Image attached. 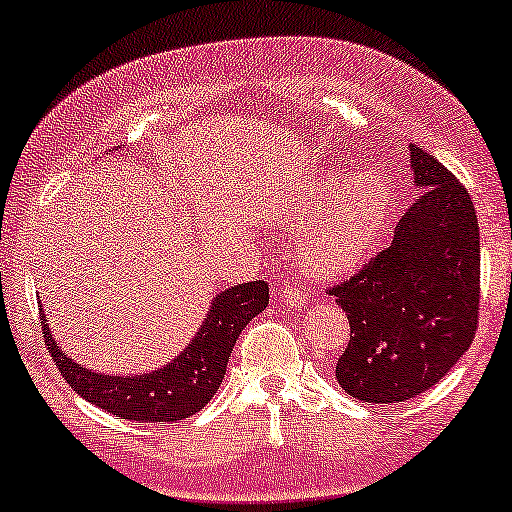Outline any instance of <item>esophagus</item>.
<instances>
[{"label":"esophagus","instance_id":"obj_1","mask_svg":"<svg viewBox=\"0 0 512 512\" xmlns=\"http://www.w3.org/2000/svg\"><path fill=\"white\" fill-rule=\"evenodd\" d=\"M276 300H279L283 307H303L307 295L303 291H298V288H286Z\"/></svg>","mask_w":512,"mask_h":512}]
</instances>
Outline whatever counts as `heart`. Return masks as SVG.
Returning a JSON list of instances; mask_svg holds the SVG:
<instances>
[{
    "label": "heart",
    "instance_id": "b5f03b06",
    "mask_svg": "<svg viewBox=\"0 0 512 512\" xmlns=\"http://www.w3.org/2000/svg\"><path fill=\"white\" fill-rule=\"evenodd\" d=\"M393 188L379 169H362L338 181L336 171L315 183L295 224L310 221L298 243V262L319 279H334L360 264L374 250L391 209Z\"/></svg>",
    "mask_w": 512,
    "mask_h": 512
}]
</instances>
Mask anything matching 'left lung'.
I'll return each mask as SVG.
<instances>
[{"label":"left lung","instance_id":"obj_1","mask_svg":"<svg viewBox=\"0 0 512 512\" xmlns=\"http://www.w3.org/2000/svg\"><path fill=\"white\" fill-rule=\"evenodd\" d=\"M417 200L393 243L334 288L350 322L341 389L362 403H400L446 377L477 329L479 224L467 190L410 145Z\"/></svg>","mask_w":512,"mask_h":512}]
</instances>
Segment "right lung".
I'll use <instances>...</instances> for the list:
<instances>
[{
    "label": "right lung",
    "instance_id": "add662e5",
    "mask_svg": "<svg viewBox=\"0 0 512 512\" xmlns=\"http://www.w3.org/2000/svg\"><path fill=\"white\" fill-rule=\"evenodd\" d=\"M269 305L264 281L238 283L219 291L209 303L205 322L176 357L152 372L107 374L71 360L54 341L40 303L42 331L52 360L69 386L104 412L131 422H176L209 403L226 374L236 338L252 317Z\"/></svg>",
    "mask_w": 512,
    "mask_h": 512
}]
</instances>
